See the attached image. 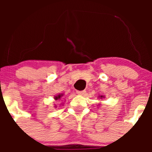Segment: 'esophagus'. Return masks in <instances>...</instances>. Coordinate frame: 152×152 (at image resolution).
I'll return each mask as SVG.
<instances>
[{
  "mask_svg": "<svg viewBox=\"0 0 152 152\" xmlns=\"http://www.w3.org/2000/svg\"><path fill=\"white\" fill-rule=\"evenodd\" d=\"M76 93H77L78 95H81V96H83V95H85L86 93V91L85 90H78V91H76Z\"/></svg>",
  "mask_w": 152,
  "mask_h": 152,
  "instance_id": "obj_1",
  "label": "esophagus"
}]
</instances>
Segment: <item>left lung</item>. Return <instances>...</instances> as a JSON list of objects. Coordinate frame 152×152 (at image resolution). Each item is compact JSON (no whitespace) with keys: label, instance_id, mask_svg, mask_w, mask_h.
<instances>
[{"label":"left lung","instance_id":"obj_1","mask_svg":"<svg viewBox=\"0 0 152 152\" xmlns=\"http://www.w3.org/2000/svg\"><path fill=\"white\" fill-rule=\"evenodd\" d=\"M103 98H105V96H99V99H103Z\"/></svg>","mask_w":152,"mask_h":152}]
</instances>
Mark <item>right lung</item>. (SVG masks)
I'll list each match as a JSON object with an SVG mask.
<instances>
[{
    "mask_svg": "<svg viewBox=\"0 0 152 152\" xmlns=\"http://www.w3.org/2000/svg\"><path fill=\"white\" fill-rule=\"evenodd\" d=\"M63 96V94H59V95H56V96H54V99L55 100H60L62 99V97ZM55 107H56V106H55Z\"/></svg>",
    "mask_w": 152,
    "mask_h": 152,
    "instance_id": "right-lung-1",
    "label": "right lung"
}]
</instances>
